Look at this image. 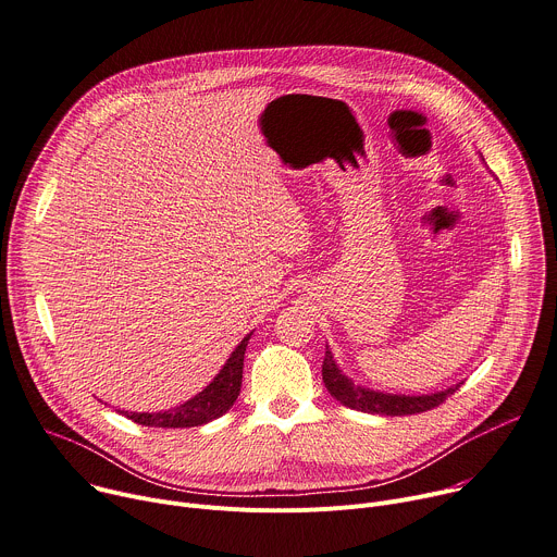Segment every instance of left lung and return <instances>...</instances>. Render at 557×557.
Instances as JSON below:
<instances>
[{
  "label": "left lung",
  "mask_w": 557,
  "mask_h": 557,
  "mask_svg": "<svg viewBox=\"0 0 557 557\" xmlns=\"http://www.w3.org/2000/svg\"><path fill=\"white\" fill-rule=\"evenodd\" d=\"M323 383L327 392L345 407L364 411V413H381V416H409L426 409L438 407L447 396H451L462 383H456L443 392L407 396V394H387L379 389H369L362 385H354L349 376L343 374V369L336 364L332 349L327 347L323 360Z\"/></svg>",
  "instance_id": "left-lung-1"
}]
</instances>
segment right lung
Listing matches in <instances>:
<instances>
[{
  "mask_svg": "<svg viewBox=\"0 0 557 557\" xmlns=\"http://www.w3.org/2000/svg\"><path fill=\"white\" fill-rule=\"evenodd\" d=\"M250 338H252V332L236 345V349L230 354V358L221 367V372L212 379V383L203 392L193 396L190 400H185L183 405H176L165 411H152V413L150 411H121V413L135 420L137 424L163 426V429L201 426V424L212 422L214 418L223 416L238 398L240 381H243V358H245L247 341Z\"/></svg>",
  "mask_w": 557,
  "mask_h": 557,
  "instance_id": "1",
  "label": "right lung"
}]
</instances>
